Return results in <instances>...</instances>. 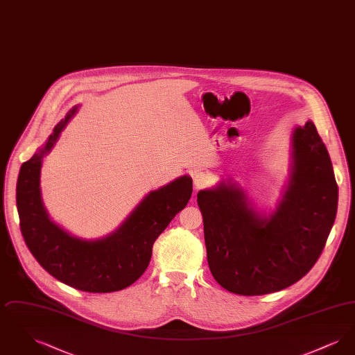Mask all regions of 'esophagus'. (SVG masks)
I'll return each instance as SVG.
<instances>
[{"mask_svg": "<svg viewBox=\"0 0 355 355\" xmlns=\"http://www.w3.org/2000/svg\"><path fill=\"white\" fill-rule=\"evenodd\" d=\"M193 181H194L196 189H203V187L210 185V182H211L210 175L202 170H197L193 173Z\"/></svg>", "mask_w": 355, "mask_h": 355, "instance_id": "obj_1", "label": "esophagus"}]
</instances>
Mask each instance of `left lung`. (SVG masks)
I'll return each mask as SVG.
<instances>
[{"instance_id": "1", "label": "left lung", "mask_w": 355, "mask_h": 355, "mask_svg": "<svg viewBox=\"0 0 355 355\" xmlns=\"http://www.w3.org/2000/svg\"><path fill=\"white\" fill-rule=\"evenodd\" d=\"M291 144L288 185L269 217L252 209L232 182L197 194L209 268L234 294L263 295L300 281L318 261L334 225L337 181L315 125L295 128Z\"/></svg>"}]
</instances>
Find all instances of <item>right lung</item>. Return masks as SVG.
Segmentation results:
<instances>
[{
  "label": "right lung",
  "mask_w": 355,
  "mask_h": 355,
  "mask_svg": "<svg viewBox=\"0 0 355 355\" xmlns=\"http://www.w3.org/2000/svg\"><path fill=\"white\" fill-rule=\"evenodd\" d=\"M76 112L77 106L55 125L45 146L19 169L17 209L21 233L37 262L62 284L89 293L119 291L135 284L146 270L155 239L189 202L193 181L189 175H182L169 185L153 190L107 236L86 241L70 236L51 222L42 205L40 171L42 158L51 152Z\"/></svg>",
  "instance_id": "1"
}]
</instances>
